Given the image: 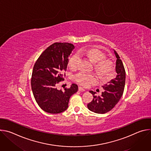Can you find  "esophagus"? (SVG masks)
Instances as JSON below:
<instances>
[{"label": "esophagus", "mask_w": 151, "mask_h": 151, "mask_svg": "<svg viewBox=\"0 0 151 151\" xmlns=\"http://www.w3.org/2000/svg\"><path fill=\"white\" fill-rule=\"evenodd\" d=\"M78 90H79V91H85V89H84V88H83L82 87H80V86H79V87H78Z\"/></svg>", "instance_id": "esophagus-1"}]
</instances>
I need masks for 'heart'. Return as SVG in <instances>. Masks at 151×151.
Returning <instances> with one entry per match:
<instances>
[{
	"label": "heart",
	"instance_id": "heart-1",
	"mask_svg": "<svg viewBox=\"0 0 151 151\" xmlns=\"http://www.w3.org/2000/svg\"><path fill=\"white\" fill-rule=\"evenodd\" d=\"M81 55L87 57L91 61L96 63L94 69L103 80L109 79L114 72L112 62L104 58V53L100 50L93 47L88 49H82L79 51ZM80 56L78 54L73 55L69 60V66L72 70L78 68ZM75 81L83 87H88L97 81V76L94 73H87L83 72L77 73L75 76Z\"/></svg>",
	"mask_w": 151,
	"mask_h": 151
}]
</instances>
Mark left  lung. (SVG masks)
Wrapping results in <instances>:
<instances>
[{
  "label": "left lung",
  "instance_id": "1",
  "mask_svg": "<svg viewBox=\"0 0 151 151\" xmlns=\"http://www.w3.org/2000/svg\"><path fill=\"white\" fill-rule=\"evenodd\" d=\"M116 57L115 70L116 76L110 82L103 86L104 91L101 96H95V92L90 91L93 96V100L87 104L90 111L97 114H105L111 111L118 103L122 97L125 83V71L122 60L116 51Z\"/></svg>",
  "mask_w": 151,
  "mask_h": 151
}]
</instances>
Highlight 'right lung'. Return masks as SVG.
<instances>
[{
	"label": "right lung",
	"instance_id": "right-lung-1",
	"mask_svg": "<svg viewBox=\"0 0 151 151\" xmlns=\"http://www.w3.org/2000/svg\"><path fill=\"white\" fill-rule=\"evenodd\" d=\"M74 48L70 43H54L40 54L33 66L32 90L37 104L46 112L59 114L66 111L70 97L78 91L75 83L63 91L57 88V85L64 80L69 57Z\"/></svg>",
	"mask_w": 151,
	"mask_h": 151
}]
</instances>
